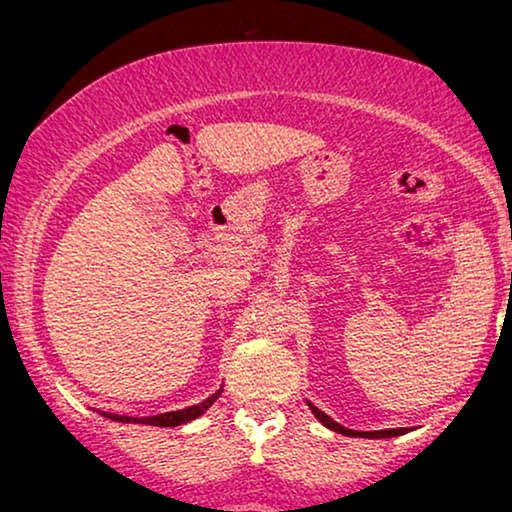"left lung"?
Listing matches in <instances>:
<instances>
[{"label": "left lung", "instance_id": "1", "mask_svg": "<svg viewBox=\"0 0 512 512\" xmlns=\"http://www.w3.org/2000/svg\"><path fill=\"white\" fill-rule=\"evenodd\" d=\"M307 406H309L311 413H314L316 420L321 422L323 427H328V429H332V432L344 434V436H362V439H390V436H402V434L409 432V429H406V427H397V429H376V432H355V429H348V427L339 425V422L332 420L330 416H325V413H323L321 409H316V406L311 404V402H307Z\"/></svg>", "mask_w": 512, "mask_h": 512}]
</instances>
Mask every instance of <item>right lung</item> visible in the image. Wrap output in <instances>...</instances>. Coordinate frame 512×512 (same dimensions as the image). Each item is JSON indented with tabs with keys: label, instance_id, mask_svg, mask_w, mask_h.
I'll return each instance as SVG.
<instances>
[{
	"label": "right lung",
	"instance_id": "1",
	"mask_svg": "<svg viewBox=\"0 0 512 512\" xmlns=\"http://www.w3.org/2000/svg\"><path fill=\"white\" fill-rule=\"evenodd\" d=\"M219 388L214 395H210L207 399H203L201 404H194V406H187V409L182 411H168V413H159V416H147V418H131V416H115V413H103V416L115 420V422H133V425H154V427H177V425H184V422H191L196 420L198 416H203V413L210 409V406L217 402V397L221 395Z\"/></svg>",
	"mask_w": 512,
	"mask_h": 512
}]
</instances>
